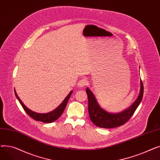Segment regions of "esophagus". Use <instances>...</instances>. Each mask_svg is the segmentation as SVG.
I'll return each mask as SVG.
<instances>
[{
	"label": "esophagus",
	"instance_id": "34e87169",
	"mask_svg": "<svg viewBox=\"0 0 160 160\" xmlns=\"http://www.w3.org/2000/svg\"><path fill=\"white\" fill-rule=\"evenodd\" d=\"M88 83V81L86 79H82L78 82V86L80 88H82L83 86H84Z\"/></svg>",
	"mask_w": 160,
	"mask_h": 160
}]
</instances>
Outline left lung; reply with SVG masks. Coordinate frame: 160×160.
Returning <instances> with one entry per match:
<instances>
[{
  "mask_svg": "<svg viewBox=\"0 0 160 160\" xmlns=\"http://www.w3.org/2000/svg\"><path fill=\"white\" fill-rule=\"evenodd\" d=\"M140 93L131 107L119 113H110L100 107L96 98L89 88H86L88 97V112L91 121L97 127L104 128H112L120 127L127 122L136 110L143 96V83L141 80Z\"/></svg>",
  "mask_w": 160,
  "mask_h": 160,
  "instance_id": "8db88e82",
  "label": "left lung"
}]
</instances>
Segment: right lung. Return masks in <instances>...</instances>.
<instances>
[{
	"mask_svg": "<svg viewBox=\"0 0 160 160\" xmlns=\"http://www.w3.org/2000/svg\"><path fill=\"white\" fill-rule=\"evenodd\" d=\"M15 91V96L17 97V98L18 99V100L19 101L20 104H21L22 107L23 108L24 110L26 112V113L30 117H32V119H33L36 121H41V122H46V123H50V122H52L54 121H55L56 120H57L59 117H60L62 114L63 113L64 110L66 108L67 102H68V100L72 93V91H71L69 94L66 97V98L64 99L63 101L62 102V103L57 108H56L54 110H53L51 112H49L47 113H36L34 112H33L32 110H30V109H28L26 106H25L22 102L21 100H20L19 97L17 95Z\"/></svg>",
	"mask_w": 160,
	"mask_h": 160,
	"instance_id": "1",
	"label": "right lung"
}]
</instances>
